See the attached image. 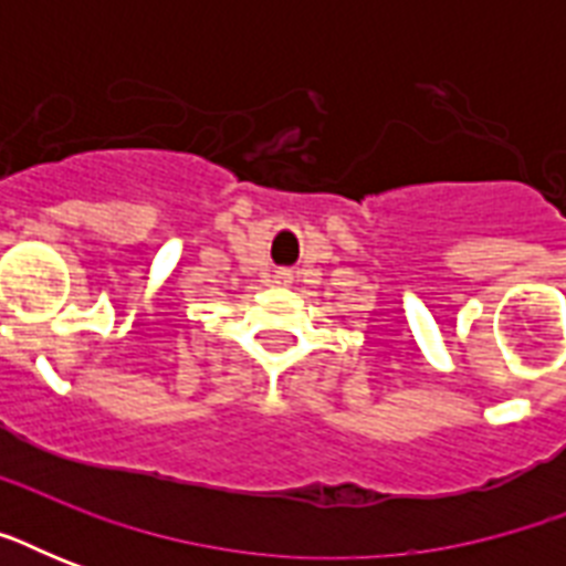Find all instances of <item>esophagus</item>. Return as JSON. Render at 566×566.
Segmentation results:
<instances>
[{"label":"esophagus","mask_w":566,"mask_h":566,"mask_svg":"<svg viewBox=\"0 0 566 566\" xmlns=\"http://www.w3.org/2000/svg\"><path fill=\"white\" fill-rule=\"evenodd\" d=\"M282 275H284V273H282Z\"/></svg>","instance_id":"34e87169"}]
</instances>
